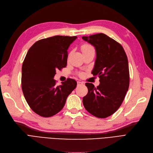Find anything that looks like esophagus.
I'll list each match as a JSON object with an SVG mask.
<instances>
[{"mask_svg":"<svg viewBox=\"0 0 153 153\" xmlns=\"http://www.w3.org/2000/svg\"><path fill=\"white\" fill-rule=\"evenodd\" d=\"M83 84V83L82 82H77V85H78V86H81V85H82Z\"/></svg>","mask_w":153,"mask_h":153,"instance_id":"esophagus-1","label":"esophagus"}]
</instances>
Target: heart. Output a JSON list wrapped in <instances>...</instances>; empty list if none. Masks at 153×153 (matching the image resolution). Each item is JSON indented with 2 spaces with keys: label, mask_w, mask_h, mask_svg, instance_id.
<instances>
[{
  "label": "heart",
  "mask_w": 153,
  "mask_h": 153,
  "mask_svg": "<svg viewBox=\"0 0 153 153\" xmlns=\"http://www.w3.org/2000/svg\"><path fill=\"white\" fill-rule=\"evenodd\" d=\"M81 49H82V53L86 52V51H90V50H94V48L91 46L90 45H88V44L83 45L81 47ZM80 75H81V74H80Z\"/></svg>",
  "instance_id": "obj_1"
}]
</instances>
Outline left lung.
<instances>
[{
  "instance_id": "left-lung-1",
  "label": "left lung",
  "mask_w": 153,
  "mask_h": 153,
  "mask_svg": "<svg viewBox=\"0 0 153 153\" xmlns=\"http://www.w3.org/2000/svg\"><path fill=\"white\" fill-rule=\"evenodd\" d=\"M82 39L95 48L97 56L91 73L100 78L97 87L85 83L88 94L83 98V105L91 115L106 118L117 111L129 89L127 57L121 45L105 34L83 36Z\"/></svg>"
}]
</instances>
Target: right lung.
<instances>
[{
    "label": "right lung",
    "mask_w": 153,
    "mask_h": 153,
    "mask_svg": "<svg viewBox=\"0 0 153 153\" xmlns=\"http://www.w3.org/2000/svg\"><path fill=\"white\" fill-rule=\"evenodd\" d=\"M76 36H55L36 41L29 48L22 66L21 84L30 108L41 117H49L62 110L67 97L76 87L68 78L56 86V70L66 67L68 49Z\"/></svg>",
    "instance_id": "right-lung-1"
}]
</instances>
